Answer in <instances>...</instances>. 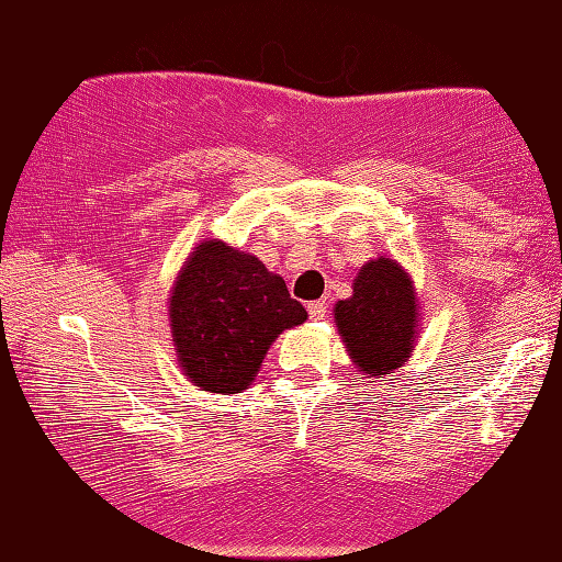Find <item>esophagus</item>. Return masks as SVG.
Returning a JSON list of instances; mask_svg holds the SVG:
<instances>
[{"mask_svg": "<svg viewBox=\"0 0 562 562\" xmlns=\"http://www.w3.org/2000/svg\"><path fill=\"white\" fill-rule=\"evenodd\" d=\"M307 313H310V317H313V319H325L327 305H325V302H310Z\"/></svg>", "mask_w": 562, "mask_h": 562, "instance_id": "esophagus-1", "label": "esophagus"}]
</instances>
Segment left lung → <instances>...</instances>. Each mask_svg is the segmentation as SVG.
I'll use <instances>...</instances> for the list:
<instances>
[{"label":"left lung","mask_w":562,"mask_h":562,"mask_svg":"<svg viewBox=\"0 0 562 562\" xmlns=\"http://www.w3.org/2000/svg\"><path fill=\"white\" fill-rule=\"evenodd\" d=\"M420 319L413 278L385 255L364 262L352 280V295L335 305L337 333L364 378H387L403 368L415 350Z\"/></svg>","instance_id":"left-lung-1"}]
</instances>
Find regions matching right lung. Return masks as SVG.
Returning a JSON list of instances; mask_svg holds the SVG:
<instances>
[{"instance_id":"right-lung-1","label":"right lung","mask_w":562,"mask_h":562,"mask_svg":"<svg viewBox=\"0 0 562 562\" xmlns=\"http://www.w3.org/2000/svg\"><path fill=\"white\" fill-rule=\"evenodd\" d=\"M169 333L182 375L204 393H243L270 345L307 319L288 284L255 255L202 239L169 290Z\"/></svg>"}]
</instances>
